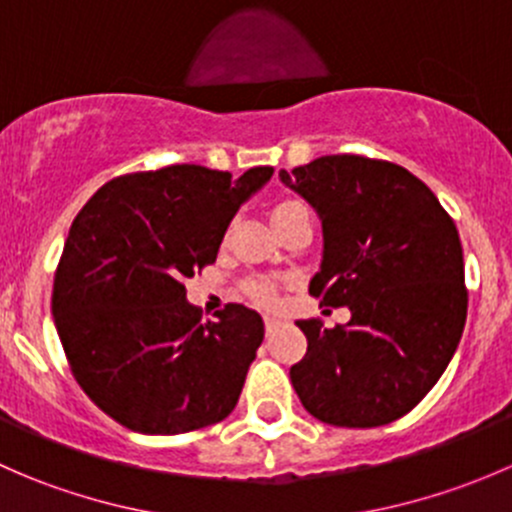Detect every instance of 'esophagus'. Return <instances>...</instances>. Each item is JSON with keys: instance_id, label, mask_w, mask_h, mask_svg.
<instances>
[{"instance_id": "34e87169", "label": "esophagus", "mask_w": 512, "mask_h": 512, "mask_svg": "<svg viewBox=\"0 0 512 512\" xmlns=\"http://www.w3.org/2000/svg\"><path fill=\"white\" fill-rule=\"evenodd\" d=\"M280 324H282L280 317H265V332L272 334L277 327H280Z\"/></svg>"}]
</instances>
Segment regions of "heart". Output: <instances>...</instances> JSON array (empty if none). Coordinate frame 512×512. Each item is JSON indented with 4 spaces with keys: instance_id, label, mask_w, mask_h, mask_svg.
<instances>
[{
    "instance_id": "heart-1",
    "label": "heart",
    "mask_w": 512,
    "mask_h": 512,
    "mask_svg": "<svg viewBox=\"0 0 512 512\" xmlns=\"http://www.w3.org/2000/svg\"><path fill=\"white\" fill-rule=\"evenodd\" d=\"M294 210H302V203H297V200H282V203H277L275 210H272V223H275V220L287 218V215L294 213ZM250 297L255 299V302H260V304L275 302V292H272V287L262 285V282H255V285H250Z\"/></svg>"
}]
</instances>
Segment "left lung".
I'll return each instance as SVG.
<instances>
[{
  "instance_id": "obj_1",
  "label": "left lung",
  "mask_w": 512,
  "mask_h": 512,
  "mask_svg": "<svg viewBox=\"0 0 512 512\" xmlns=\"http://www.w3.org/2000/svg\"><path fill=\"white\" fill-rule=\"evenodd\" d=\"M280 178L322 218V270L309 294L352 309L332 329L297 322L307 354L289 369L294 391L324 423L386 426L433 389L461 342L468 289L456 223L389 160L322 156Z\"/></svg>"
}]
</instances>
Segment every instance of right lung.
Returning <instances> with one entry per match:
<instances>
[{
  "instance_id": "right-lung-1",
  "label": "right lung",
  "mask_w": 512,
  "mask_h": 512,
  "mask_svg": "<svg viewBox=\"0 0 512 512\" xmlns=\"http://www.w3.org/2000/svg\"><path fill=\"white\" fill-rule=\"evenodd\" d=\"M272 173H128L98 188L71 223L51 312L74 379L121 426L175 436L235 409L265 324L245 304L200 322L183 282L213 265L237 208Z\"/></svg>"
}]
</instances>
